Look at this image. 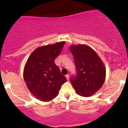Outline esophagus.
<instances>
[{"mask_svg":"<svg viewBox=\"0 0 128 128\" xmlns=\"http://www.w3.org/2000/svg\"><path fill=\"white\" fill-rule=\"evenodd\" d=\"M65 77H66L67 81H68V80H69V78H70L69 75H68V74H67V75H66V76H65Z\"/></svg>","mask_w":128,"mask_h":128,"instance_id":"1","label":"esophagus"}]
</instances>
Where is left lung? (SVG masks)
I'll list each match as a JSON object with an SVG mask.
<instances>
[{"label": "left lung", "instance_id": "1", "mask_svg": "<svg viewBox=\"0 0 128 128\" xmlns=\"http://www.w3.org/2000/svg\"><path fill=\"white\" fill-rule=\"evenodd\" d=\"M77 75L70 82L77 94L82 97H90L102 87L106 78L104 63L94 49L84 44L71 45Z\"/></svg>", "mask_w": 128, "mask_h": 128}]
</instances>
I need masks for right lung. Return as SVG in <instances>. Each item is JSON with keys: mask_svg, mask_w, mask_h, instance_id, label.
<instances>
[{"mask_svg": "<svg viewBox=\"0 0 128 128\" xmlns=\"http://www.w3.org/2000/svg\"><path fill=\"white\" fill-rule=\"evenodd\" d=\"M65 44L60 42L38 47L26 62L24 80L30 93L40 100L48 102L54 99L66 81L54 63Z\"/></svg>", "mask_w": 128, "mask_h": 128, "instance_id": "1", "label": "right lung"}]
</instances>
